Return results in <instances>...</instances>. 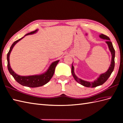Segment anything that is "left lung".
Instances as JSON below:
<instances>
[{
  "label": "left lung",
  "mask_w": 123,
  "mask_h": 123,
  "mask_svg": "<svg viewBox=\"0 0 123 123\" xmlns=\"http://www.w3.org/2000/svg\"><path fill=\"white\" fill-rule=\"evenodd\" d=\"M99 37L101 38L104 39V40H106L105 42L107 44V46L109 47V49L110 50V51L112 55V59H111V64L110 67L105 73H104L103 74H101L97 79H95L94 81L92 82H90V81H85L81 79H80L79 78H78L77 76L75 74H74V67L73 66V64H72V67H71V73L72 74L74 78V79H75L77 82L79 83L81 85L86 86V87H91V88H94L96 87V86H101L102 85H103V83L106 81L109 78L111 74L113 72L114 68L115 66V50L114 49L113 44L110 41V38L106 36L105 35H104L103 34H101L99 35Z\"/></svg>",
  "instance_id": "left-lung-1"
}]
</instances>
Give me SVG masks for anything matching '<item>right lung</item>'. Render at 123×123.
Instances as JSON below:
<instances>
[{
    "label": "right lung",
    "mask_w": 123,
    "mask_h": 123,
    "mask_svg": "<svg viewBox=\"0 0 123 123\" xmlns=\"http://www.w3.org/2000/svg\"><path fill=\"white\" fill-rule=\"evenodd\" d=\"M37 31H38V30H36L35 31H32L30 33H29L25 34L23 37L19 39V40H18L17 41H15L14 42H13V43L12 44V45L10 48L9 51L8 53L7 54V62H8L7 66H8V70L9 71L10 74L13 76L14 79L16 80L19 83H20V85H21L23 86H28V87H31V88H36V87H38V86H41L44 85L46 84L47 82H49V81L52 78L54 74L55 67L59 61V60H58V61L53 62L49 66V68L47 69V70L45 72V73L40 74H35V75H32V76H20L19 74L15 73L14 71L12 69L10 65L9 57H10V53L15 45H16L21 40H22L23 37H25L26 35L35 34Z\"/></svg>",
    "instance_id": "obj_1"
}]
</instances>
